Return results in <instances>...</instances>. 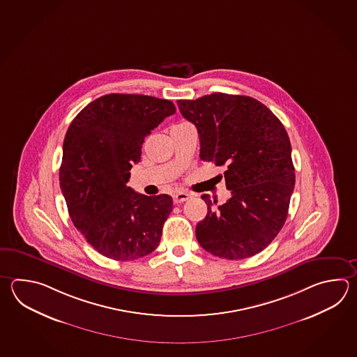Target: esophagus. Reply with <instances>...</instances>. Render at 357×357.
Wrapping results in <instances>:
<instances>
[{"label": "esophagus", "instance_id": "esophagus-1", "mask_svg": "<svg viewBox=\"0 0 357 357\" xmlns=\"http://www.w3.org/2000/svg\"><path fill=\"white\" fill-rule=\"evenodd\" d=\"M190 193H187V192H176L173 195V199H174L175 204H183V202H185V201H188L190 198Z\"/></svg>", "mask_w": 357, "mask_h": 357}]
</instances>
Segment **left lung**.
<instances>
[{
  "mask_svg": "<svg viewBox=\"0 0 357 357\" xmlns=\"http://www.w3.org/2000/svg\"><path fill=\"white\" fill-rule=\"evenodd\" d=\"M176 102L197 127L201 159L225 165L231 192L220 206L202 195L207 215L197 224V241L208 253L231 261L262 252L284 226L295 185L284 124L250 96L213 93Z\"/></svg>",
  "mask_w": 357,
  "mask_h": 357,
  "instance_id": "1",
  "label": "left lung"
}]
</instances>
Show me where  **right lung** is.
<instances>
[{
	"mask_svg": "<svg viewBox=\"0 0 357 357\" xmlns=\"http://www.w3.org/2000/svg\"><path fill=\"white\" fill-rule=\"evenodd\" d=\"M174 113L167 99L104 95L81 110L66 132L59 185L68 213L89 244L107 258L133 261L160 243L172 197L139 195L127 182L144 139Z\"/></svg>",
	"mask_w": 357,
	"mask_h": 357,
	"instance_id": "1",
	"label": "right lung"
}]
</instances>
